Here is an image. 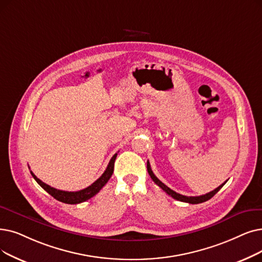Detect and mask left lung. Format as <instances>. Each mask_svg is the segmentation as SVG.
Here are the masks:
<instances>
[{
	"label": "left lung",
	"mask_w": 262,
	"mask_h": 262,
	"mask_svg": "<svg viewBox=\"0 0 262 262\" xmlns=\"http://www.w3.org/2000/svg\"><path fill=\"white\" fill-rule=\"evenodd\" d=\"M146 168H147V172H149V174H150V177L152 178V180L154 181V183L156 184V185H158L159 187H161L164 191H166L167 194L169 195V196H171L173 199H176V200H179V201H183V202H188V203H191V204H197V203H201V202H204V201H207V200H209V199H211L216 192H217L225 184H226V182L225 183H223L222 185H220L217 188H215L214 190H212V191H210V192H208V194H206V195H202V196H196V197H188V196H183V195H181V194H178V192H176L174 190H172L171 188H169L168 186H166L162 181H159L157 178H156V176L153 173V171H152V169H151V166H150V163H149V161H147V163H146Z\"/></svg>",
	"instance_id": "8db88e82"
}]
</instances>
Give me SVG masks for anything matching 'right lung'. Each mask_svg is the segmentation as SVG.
Listing matches in <instances>:
<instances>
[{
  "instance_id": "1",
  "label": "right lung",
  "mask_w": 262,
  "mask_h": 262,
  "mask_svg": "<svg viewBox=\"0 0 262 262\" xmlns=\"http://www.w3.org/2000/svg\"><path fill=\"white\" fill-rule=\"evenodd\" d=\"M117 155H118V153L112 156V158L110 159V162H109V164H108V166L105 170V172L100 176L99 179H97L93 184H91L86 188H83V189L78 190V191H65V190H60V189L53 188V187L49 186L48 184L43 183V182L40 181L32 171H31V174L34 179H35L37 183L45 190H46L48 194H50L56 200H59V201L64 202V203H68V204L81 203L83 201L89 200L90 198H92L93 196H95L97 192L101 188H103V186H105V184L107 183L108 180L111 178V176L113 173V169H115V162H116Z\"/></svg>"
}]
</instances>
